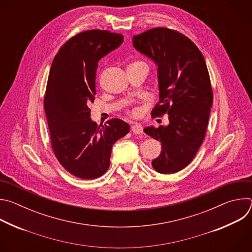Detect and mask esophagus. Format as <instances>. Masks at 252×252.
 Segmentation results:
<instances>
[{
	"instance_id": "34e87169",
	"label": "esophagus",
	"mask_w": 252,
	"mask_h": 252,
	"mask_svg": "<svg viewBox=\"0 0 252 252\" xmlns=\"http://www.w3.org/2000/svg\"><path fill=\"white\" fill-rule=\"evenodd\" d=\"M131 131L135 134H141L142 133V126L139 124H132L131 126Z\"/></svg>"
}]
</instances>
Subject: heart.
I'll return each instance as SVG.
<instances>
[{
    "label": "heart",
    "instance_id": "1",
    "mask_svg": "<svg viewBox=\"0 0 252 252\" xmlns=\"http://www.w3.org/2000/svg\"><path fill=\"white\" fill-rule=\"evenodd\" d=\"M129 113H130V115L132 117H138L140 115V109H139V107H137V106H134V107H132V109L130 110Z\"/></svg>",
    "mask_w": 252,
    "mask_h": 252
}]
</instances>
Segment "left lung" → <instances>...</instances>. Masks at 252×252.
Returning <instances> with one entry per match:
<instances>
[{
  "mask_svg": "<svg viewBox=\"0 0 252 252\" xmlns=\"http://www.w3.org/2000/svg\"><path fill=\"white\" fill-rule=\"evenodd\" d=\"M135 50L158 65L159 101L152 115H168L169 124L143 129L161 142V153L152 161L159 173L188 166L204 139L212 105V89L205 60L185 34L155 28L132 38Z\"/></svg>",
  "mask_w": 252,
  "mask_h": 252,
  "instance_id": "1",
  "label": "left lung"
}]
</instances>
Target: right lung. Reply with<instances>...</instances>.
<instances>
[{
	"mask_svg": "<svg viewBox=\"0 0 252 252\" xmlns=\"http://www.w3.org/2000/svg\"><path fill=\"white\" fill-rule=\"evenodd\" d=\"M123 42L121 33L82 32L59 50L50 69L44 106L52 148L63 167L82 179L101 176L110 166L114 143L129 131L120 119L97 126L89 107L98 61Z\"/></svg>",
	"mask_w": 252,
	"mask_h": 252,
	"instance_id": "add662e5",
	"label": "right lung"
}]
</instances>
